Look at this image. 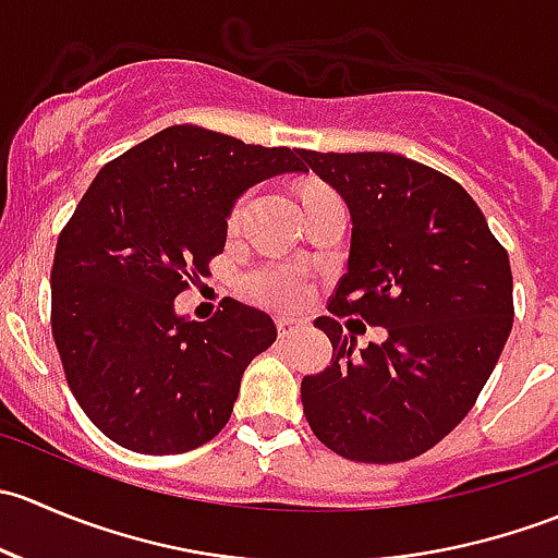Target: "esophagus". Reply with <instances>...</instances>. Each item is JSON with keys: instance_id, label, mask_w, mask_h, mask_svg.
<instances>
[{"instance_id": "1", "label": "esophagus", "mask_w": 558, "mask_h": 558, "mask_svg": "<svg viewBox=\"0 0 558 558\" xmlns=\"http://www.w3.org/2000/svg\"><path fill=\"white\" fill-rule=\"evenodd\" d=\"M275 326H278L280 337H291L294 331H300L302 324L296 318H286V315H278V318H275Z\"/></svg>"}]
</instances>
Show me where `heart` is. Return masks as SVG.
Listing matches in <instances>:
<instances>
[{
  "instance_id": "obj_1",
  "label": "heart",
  "mask_w": 558,
  "mask_h": 558,
  "mask_svg": "<svg viewBox=\"0 0 558 558\" xmlns=\"http://www.w3.org/2000/svg\"><path fill=\"white\" fill-rule=\"evenodd\" d=\"M247 205H251V194H243L234 199L232 210H229V232H238L243 227ZM243 286L251 300L262 302L267 307H296L311 294L307 269L300 267V264H258V267H253L245 275Z\"/></svg>"
}]
</instances>
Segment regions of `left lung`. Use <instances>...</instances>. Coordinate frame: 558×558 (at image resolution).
Returning <instances> with one entry per match:
<instances>
[{
	"label": "left lung",
	"instance_id": "left-lung-1",
	"mask_svg": "<svg viewBox=\"0 0 558 558\" xmlns=\"http://www.w3.org/2000/svg\"><path fill=\"white\" fill-rule=\"evenodd\" d=\"M302 159L351 210L348 272L315 318L331 340L305 375L313 435L335 453L397 464L435 448L475 404L513 326V275L481 207L448 174L397 154ZM359 314L389 337L362 354L337 317Z\"/></svg>",
	"mask_w": 558,
	"mask_h": 558
}]
</instances>
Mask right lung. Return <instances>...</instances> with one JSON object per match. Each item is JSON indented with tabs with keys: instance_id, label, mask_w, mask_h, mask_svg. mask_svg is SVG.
<instances>
[{
	"instance_id": "right-lung-1",
	"label": "right lung",
	"mask_w": 558,
	"mask_h": 558,
	"mask_svg": "<svg viewBox=\"0 0 558 558\" xmlns=\"http://www.w3.org/2000/svg\"><path fill=\"white\" fill-rule=\"evenodd\" d=\"M283 172H307L300 148L180 123L107 161L77 202L56 243L50 329L77 404L112 442L170 456L227 426L275 320L232 296L185 320L174 296L210 275L234 199Z\"/></svg>"
}]
</instances>
